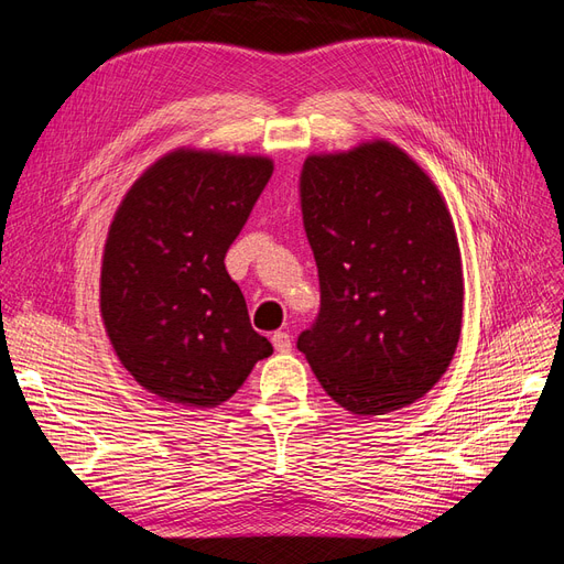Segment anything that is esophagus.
<instances>
[{"mask_svg":"<svg viewBox=\"0 0 564 564\" xmlns=\"http://www.w3.org/2000/svg\"><path fill=\"white\" fill-rule=\"evenodd\" d=\"M270 340H272V346H275L278 352H289V350H292V338H289L286 332H275Z\"/></svg>","mask_w":564,"mask_h":564,"instance_id":"obj_1","label":"esophagus"}]
</instances>
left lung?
<instances>
[{
    "label": "left lung",
    "instance_id": "1",
    "mask_svg": "<svg viewBox=\"0 0 564 564\" xmlns=\"http://www.w3.org/2000/svg\"><path fill=\"white\" fill-rule=\"evenodd\" d=\"M319 315L299 350L355 416L414 404L445 377L464 315V268L445 197L386 139L313 152L301 174Z\"/></svg>",
    "mask_w": 564,
    "mask_h": 564
}]
</instances>
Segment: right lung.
I'll list each match as a JSON object with an SVG mask.
<instances>
[{"instance_id":"right-lung-1","label":"right lung","mask_w":564,"mask_h":564,"mask_svg":"<svg viewBox=\"0 0 564 564\" xmlns=\"http://www.w3.org/2000/svg\"><path fill=\"white\" fill-rule=\"evenodd\" d=\"M272 169L265 155L183 145L119 202L100 261V317L122 367L164 402L224 404L272 352L224 263Z\"/></svg>"}]
</instances>
